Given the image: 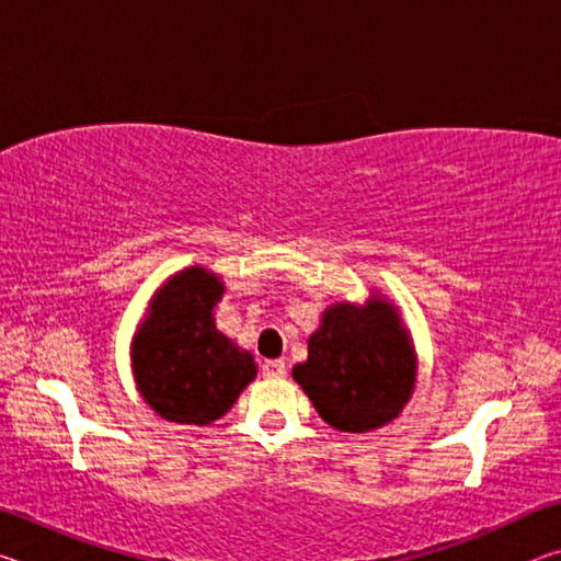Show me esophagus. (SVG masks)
Wrapping results in <instances>:
<instances>
[{
    "instance_id": "34e87169",
    "label": "esophagus",
    "mask_w": 561,
    "mask_h": 561,
    "mask_svg": "<svg viewBox=\"0 0 561 561\" xmlns=\"http://www.w3.org/2000/svg\"><path fill=\"white\" fill-rule=\"evenodd\" d=\"M284 374H287V364H284L282 358H272V360H264V364H262V376L282 378Z\"/></svg>"
}]
</instances>
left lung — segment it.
Masks as SVG:
<instances>
[{
	"label": "left lung",
	"instance_id": "8db88e82",
	"mask_svg": "<svg viewBox=\"0 0 561 561\" xmlns=\"http://www.w3.org/2000/svg\"><path fill=\"white\" fill-rule=\"evenodd\" d=\"M307 344L309 356L291 376L331 428L378 431L411 401L417 354L401 311L383 294L331 304Z\"/></svg>",
	"mask_w": 561,
	"mask_h": 561
}]
</instances>
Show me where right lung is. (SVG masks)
Instances as JSON below:
<instances>
[{
	"label": "right lung",
	"mask_w": 561,
	"mask_h": 561,
	"mask_svg": "<svg viewBox=\"0 0 561 561\" xmlns=\"http://www.w3.org/2000/svg\"><path fill=\"white\" fill-rule=\"evenodd\" d=\"M222 294L220 274L201 264L180 270L156 289L133 334L130 368L138 393L170 423L220 421L257 376L250 351L215 327Z\"/></svg>",
	"instance_id": "add662e5"
}]
</instances>
